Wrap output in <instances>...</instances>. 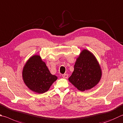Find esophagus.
<instances>
[{
    "label": "esophagus",
    "instance_id": "1",
    "mask_svg": "<svg viewBox=\"0 0 123 123\" xmlns=\"http://www.w3.org/2000/svg\"><path fill=\"white\" fill-rule=\"evenodd\" d=\"M62 76L63 77V78H64V79H67L68 77V74H63L62 75Z\"/></svg>",
    "mask_w": 123,
    "mask_h": 123
}]
</instances>
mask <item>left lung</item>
Listing matches in <instances>:
<instances>
[{
  "instance_id": "left-lung-1",
  "label": "left lung",
  "mask_w": 123,
  "mask_h": 123,
  "mask_svg": "<svg viewBox=\"0 0 123 123\" xmlns=\"http://www.w3.org/2000/svg\"><path fill=\"white\" fill-rule=\"evenodd\" d=\"M102 75L98 63L92 53L83 50L77 58L69 81L81 91L90 89L98 83Z\"/></svg>"
}]
</instances>
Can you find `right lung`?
Masks as SVG:
<instances>
[{"mask_svg":"<svg viewBox=\"0 0 123 123\" xmlns=\"http://www.w3.org/2000/svg\"><path fill=\"white\" fill-rule=\"evenodd\" d=\"M25 83L31 90L39 93L46 92L57 77L50 74L39 55L31 57L23 71Z\"/></svg>","mask_w":123,"mask_h":123,"instance_id":"1","label":"right lung"}]
</instances>
